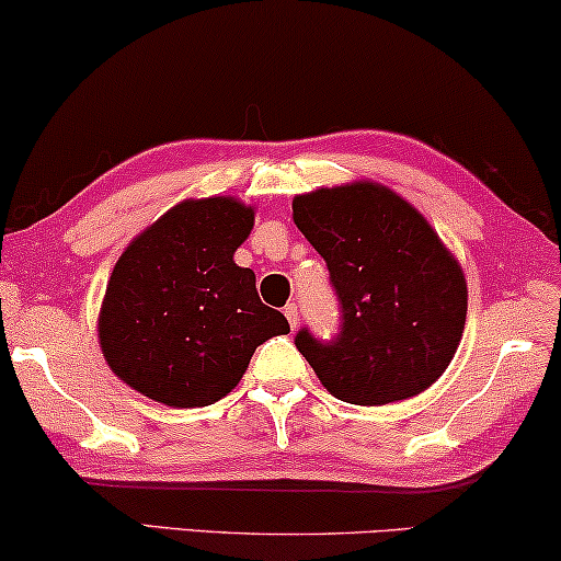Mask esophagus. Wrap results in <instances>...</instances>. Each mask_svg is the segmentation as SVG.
I'll list each match as a JSON object with an SVG mask.
<instances>
[{"mask_svg":"<svg viewBox=\"0 0 561 561\" xmlns=\"http://www.w3.org/2000/svg\"><path fill=\"white\" fill-rule=\"evenodd\" d=\"M283 314H286V319H288V324H290V327H294V330H296V327H298V322H301V311H298V307H296V304H288V307H286V309H283Z\"/></svg>","mask_w":561,"mask_h":561,"instance_id":"esophagus-1","label":"esophagus"}]
</instances>
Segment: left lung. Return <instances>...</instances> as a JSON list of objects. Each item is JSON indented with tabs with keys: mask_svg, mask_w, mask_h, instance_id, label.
<instances>
[{
	"mask_svg": "<svg viewBox=\"0 0 561 561\" xmlns=\"http://www.w3.org/2000/svg\"><path fill=\"white\" fill-rule=\"evenodd\" d=\"M294 221L322 254L340 304V332L294 345L332 397L378 407L414 397L448 368L467 280L423 214L397 193L355 183L294 198Z\"/></svg>",
	"mask_w": 561,
	"mask_h": 561,
	"instance_id": "left-lung-1",
	"label": "left lung"
}]
</instances>
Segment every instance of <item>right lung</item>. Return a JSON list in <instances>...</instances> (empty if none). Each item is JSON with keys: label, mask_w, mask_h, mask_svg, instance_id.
Returning a JSON list of instances; mask_svg holds the SVG:
<instances>
[{"label": "right lung", "mask_w": 561, "mask_h": 561, "mask_svg": "<svg viewBox=\"0 0 561 561\" xmlns=\"http://www.w3.org/2000/svg\"><path fill=\"white\" fill-rule=\"evenodd\" d=\"M254 210L234 198L185 201L121 254L100 311L107 366L170 407L227 397L288 319L265 307L250 267L234 263Z\"/></svg>", "instance_id": "obj_1"}]
</instances>
